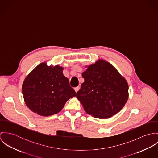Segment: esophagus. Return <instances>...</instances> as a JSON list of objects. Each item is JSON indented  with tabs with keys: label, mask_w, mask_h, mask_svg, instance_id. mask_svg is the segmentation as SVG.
I'll return each instance as SVG.
<instances>
[{
	"label": "esophagus",
	"mask_w": 158,
	"mask_h": 158,
	"mask_svg": "<svg viewBox=\"0 0 158 158\" xmlns=\"http://www.w3.org/2000/svg\"><path fill=\"white\" fill-rule=\"evenodd\" d=\"M80 86H77V87L75 88V89H75L76 92H77L78 90H80Z\"/></svg>",
	"instance_id": "esophagus-1"
}]
</instances>
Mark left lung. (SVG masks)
<instances>
[{
    "label": "left lung",
    "mask_w": 158,
    "mask_h": 158,
    "mask_svg": "<svg viewBox=\"0 0 158 158\" xmlns=\"http://www.w3.org/2000/svg\"><path fill=\"white\" fill-rule=\"evenodd\" d=\"M82 77L85 81L76 96L86 113L95 118H108L125 106L128 98V83L110 63L98 60L88 66Z\"/></svg>",
    "instance_id": "left-lung-1"
}]
</instances>
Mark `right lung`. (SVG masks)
I'll return each instance as SVG.
<instances>
[{"mask_svg": "<svg viewBox=\"0 0 158 158\" xmlns=\"http://www.w3.org/2000/svg\"><path fill=\"white\" fill-rule=\"evenodd\" d=\"M22 91L27 107L42 116L60 112L68 100L76 96L69 79L63 75V68L47 66L45 62L26 77Z\"/></svg>", "mask_w": 158, "mask_h": 158, "instance_id": "1", "label": "right lung"}]
</instances>
